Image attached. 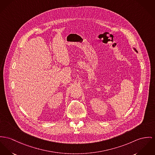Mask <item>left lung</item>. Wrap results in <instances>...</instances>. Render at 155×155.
<instances>
[{
	"mask_svg": "<svg viewBox=\"0 0 155 155\" xmlns=\"http://www.w3.org/2000/svg\"><path fill=\"white\" fill-rule=\"evenodd\" d=\"M134 50H135V51H136V52H137V51H136V49H134Z\"/></svg>",
	"mask_w": 155,
	"mask_h": 155,
	"instance_id": "left-lung-1",
	"label": "left lung"
}]
</instances>
